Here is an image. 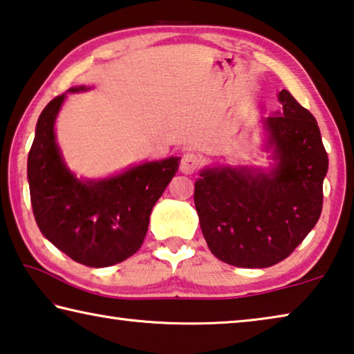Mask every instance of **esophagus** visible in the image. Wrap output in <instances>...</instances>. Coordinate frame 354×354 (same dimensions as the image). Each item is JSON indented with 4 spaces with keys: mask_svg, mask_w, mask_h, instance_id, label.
Instances as JSON below:
<instances>
[{
    "mask_svg": "<svg viewBox=\"0 0 354 354\" xmlns=\"http://www.w3.org/2000/svg\"><path fill=\"white\" fill-rule=\"evenodd\" d=\"M203 165V156H201L198 151L189 150L187 153H183L182 161H180V171L183 174H193L196 172Z\"/></svg>",
    "mask_w": 354,
    "mask_h": 354,
    "instance_id": "34e87169",
    "label": "esophagus"
}]
</instances>
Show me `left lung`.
Returning <instances> with one entry per match:
<instances>
[{
  "label": "left lung",
  "instance_id": "8db88e82",
  "mask_svg": "<svg viewBox=\"0 0 354 354\" xmlns=\"http://www.w3.org/2000/svg\"><path fill=\"white\" fill-rule=\"evenodd\" d=\"M266 120L279 160L270 172L216 167L201 172L194 205L210 252L236 268H270L295 252L322 215L328 172L318 123L290 91Z\"/></svg>",
  "mask_w": 354,
  "mask_h": 354
}]
</instances>
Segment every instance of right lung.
Masks as SVG:
<instances>
[{"label":"right lung","instance_id":"right-lung-1","mask_svg":"<svg viewBox=\"0 0 354 354\" xmlns=\"http://www.w3.org/2000/svg\"><path fill=\"white\" fill-rule=\"evenodd\" d=\"M85 86L69 88V93ZM64 95L48 102L36 124L28 153V182L35 220L41 232L75 263L107 268L142 245L149 216L180 158L151 161L107 180L80 182L64 166L53 123Z\"/></svg>","mask_w":354,"mask_h":354}]
</instances>
